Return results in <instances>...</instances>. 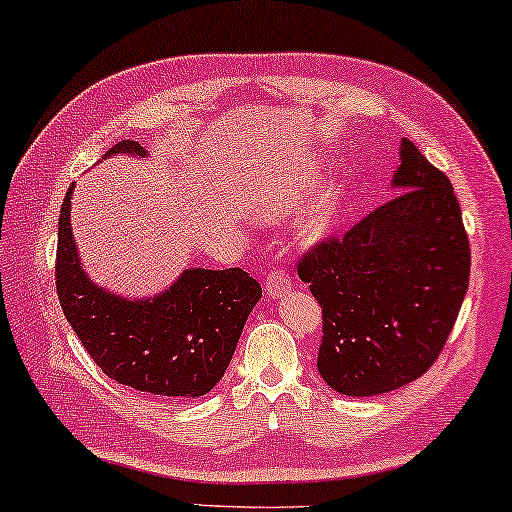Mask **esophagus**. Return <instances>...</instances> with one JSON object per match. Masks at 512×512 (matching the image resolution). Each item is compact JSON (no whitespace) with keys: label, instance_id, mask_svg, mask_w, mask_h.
<instances>
[{"label":"esophagus","instance_id":"esophagus-1","mask_svg":"<svg viewBox=\"0 0 512 512\" xmlns=\"http://www.w3.org/2000/svg\"><path fill=\"white\" fill-rule=\"evenodd\" d=\"M290 286H293V283H290L288 272L283 270V267H274V270L267 272L265 293L270 297H281L283 293H288Z\"/></svg>","mask_w":512,"mask_h":512}]
</instances>
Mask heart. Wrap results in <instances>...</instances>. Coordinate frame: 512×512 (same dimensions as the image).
I'll return each instance as SVG.
<instances>
[{"label": "heart", "mask_w": 512, "mask_h": 512, "mask_svg": "<svg viewBox=\"0 0 512 512\" xmlns=\"http://www.w3.org/2000/svg\"><path fill=\"white\" fill-rule=\"evenodd\" d=\"M297 194L290 187H272L258 199V210H261L263 219L267 222H277V219L286 217L290 208L295 206ZM338 206H341V190L338 187H327L309 208L304 210V215L297 219L295 233L302 242H316L332 229Z\"/></svg>", "instance_id": "1"}]
</instances>
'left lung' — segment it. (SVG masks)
<instances>
[{"instance_id": "8db88e82", "label": "left lung", "mask_w": 512, "mask_h": 512, "mask_svg": "<svg viewBox=\"0 0 512 512\" xmlns=\"http://www.w3.org/2000/svg\"><path fill=\"white\" fill-rule=\"evenodd\" d=\"M393 187L396 196L297 263L322 309L318 371L345 396L419 380L467 295L471 251L451 180L403 139Z\"/></svg>"}]
</instances>
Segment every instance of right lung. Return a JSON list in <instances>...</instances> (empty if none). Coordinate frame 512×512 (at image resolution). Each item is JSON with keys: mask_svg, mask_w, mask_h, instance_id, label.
<instances>
[{"mask_svg": "<svg viewBox=\"0 0 512 512\" xmlns=\"http://www.w3.org/2000/svg\"><path fill=\"white\" fill-rule=\"evenodd\" d=\"M114 153L146 155L123 139ZM70 196L59 215L57 295L64 316L100 371L125 387L160 398H196L222 380L261 283L240 267L185 270L153 300L128 302L86 279L70 231Z\"/></svg>", "mask_w": 512, "mask_h": 512, "instance_id": "right-lung-1", "label": "right lung"}]
</instances>
